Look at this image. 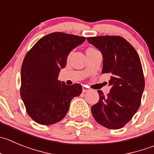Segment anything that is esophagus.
<instances>
[{
  "label": "esophagus",
  "instance_id": "esophagus-1",
  "mask_svg": "<svg viewBox=\"0 0 154 154\" xmlns=\"http://www.w3.org/2000/svg\"><path fill=\"white\" fill-rule=\"evenodd\" d=\"M89 90H90V88H89L86 85L83 86V93H86V92L89 91Z\"/></svg>",
  "mask_w": 154,
  "mask_h": 154
}]
</instances>
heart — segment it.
<instances>
[{"instance_id": "obj_1", "label": "heart", "mask_w": 154, "mask_h": 154, "mask_svg": "<svg viewBox=\"0 0 154 154\" xmlns=\"http://www.w3.org/2000/svg\"><path fill=\"white\" fill-rule=\"evenodd\" d=\"M95 50L96 49H94V48H87V51H95Z\"/></svg>"}]
</instances>
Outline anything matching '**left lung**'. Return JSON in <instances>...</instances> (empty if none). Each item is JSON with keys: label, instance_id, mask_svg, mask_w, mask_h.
I'll use <instances>...</instances> for the list:
<instances>
[{"label": "left lung", "instance_id": "8db88e82", "mask_svg": "<svg viewBox=\"0 0 154 154\" xmlns=\"http://www.w3.org/2000/svg\"><path fill=\"white\" fill-rule=\"evenodd\" d=\"M101 51L102 74H110L109 93L98 90L100 100L91 112L99 124L109 129L124 127L137 112L144 90V77L138 54L131 45L118 35L88 37Z\"/></svg>", "mask_w": 154, "mask_h": 154}]
</instances>
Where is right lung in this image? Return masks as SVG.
<instances>
[{"label": "right lung", "instance_id": "right-lung-1", "mask_svg": "<svg viewBox=\"0 0 154 154\" xmlns=\"http://www.w3.org/2000/svg\"><path fill=\"white\" fill-rule=\"evenodd\" d=\"M85 37L53 32L40 38L24 57L21 67L20 96L29 116L35 122L50 125L62 120L82 86L66 85L57 80L69 53Z\"/></svg>", "mask_w": 154, "mask_h": 154}]
</instances>
